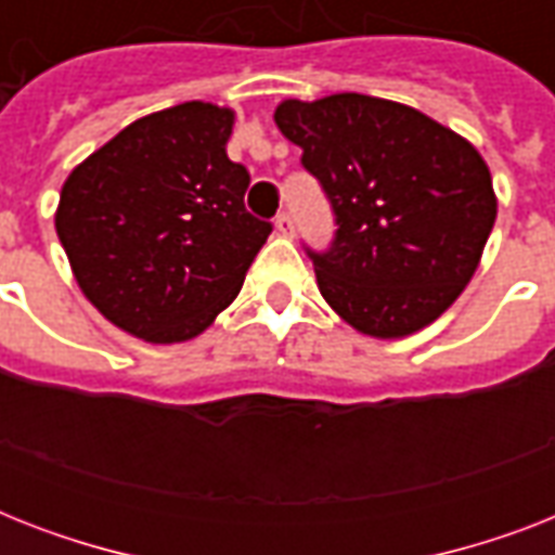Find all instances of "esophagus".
<instances>
[{"label": "esophagus", "mask_w": 555, "mask_h": 555, "mask_svg": "<svg viewBox=\"0 0 555 555\" xmlns=\"http://www.w3.org/2000/svg\"><path fill=\"white\" fill-rule=\"evenodd\" d=\"M276 230L282 235L294 233V216H291L287 209H282V212H279V216H276Z\"/></svg>", "instance_id": "1"}]
</instances>
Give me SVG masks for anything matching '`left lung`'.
Segmentation results:
<instances>
[{
    "label": "left lung",
    "instance_id": "1",
    "mask_svg": "<svg viewBox=\"0 0 555 555\" xmlns=\"http://www.w3.org/2000/svg\"><path fill=\"white\" fill-rule=\"evenodd\" d=\"M276 126L334 212L328 247L305 244L325 302L379 339L438 320L495 224L490 169L473 143L417 108L354 91L285 100Z\"/></svg>",
    "mask_w": 555,
    "mask_h": 555
}]
</instances>
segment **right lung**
<instances>
[{"mask_svg": "<svg viewBox=\"0 0 555 555\" xmlns=\"http://www.w3.org/2000/svg\"><path fill=\"white\" fill-rule=\"evenodd\" d=\"M230 132V108L192 100L126 126L65 181L56 235L117 328L184 343L242 291L273 224L244 207L250 172L227 158Z\"/></svg>", "mask_w": 555, "mask_h": 555, "instance_id": "1", "label": "right lung"}]
</instances>
